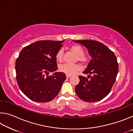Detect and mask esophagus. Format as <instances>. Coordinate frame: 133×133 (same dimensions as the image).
<instances>
[{"label": "esophagus", "instance_id": "obj_1", "mask_svg": "<svg viewBox=\"0 0 133 133\" xmlns=\"http://www.w3.org/2000/svg\"><path fill=\"white\" fill-rule=\"evenodd\" d=\"M71 77V75H66V78H69V77Z\"/></svg>", "mask_w": 133, "mask_h": 133}]
</instances>
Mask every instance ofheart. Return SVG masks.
<instances>
[{
    "label": "heart",
    "mask_w": 133,
    "mask_h": 133,
    "mask_svg": "<svg viewBox=\"0 0 133 133\" xmlns=\"http://www.w3.org/2000/svg\"><path fill=\"white\" fill-rule=\"evenodd\" d=\"M70 49L71 51L77 56V60L81 62H85L87 61V57L83 55L84 50L82 46L78 44H73L70 47ZM63 51L62 49H60L56 53V59L58 62H62L63 60ZM80 69V66L77 64H64L59 67V70L66 75H73L75 74Z\"/></svg>",
    "instance_id": "1"
}]
</instances>
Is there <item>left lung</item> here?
Returning <instances> with one entry per match:
<instances>
[{
	"instance_id": "8db88e82",
	"label": "left lung",
	"mask_w": 133,
	"mask_h": 133,
	"mask_svg": "<svg viewBox=\"0 0 133 133\" xmlns=\"http://www.w3.org/2000/svg\"><path fill=\"white\" fill-rule=\"evenodd\" d=\"M73 41L85 46L92 57L83 72L88 74L89 79L78 76L80 82L76 86V93L85 102L102 100L109 94L116 81L118 71L117 57L109 48L96 40Z\"/></svg>"
}]
</instances>
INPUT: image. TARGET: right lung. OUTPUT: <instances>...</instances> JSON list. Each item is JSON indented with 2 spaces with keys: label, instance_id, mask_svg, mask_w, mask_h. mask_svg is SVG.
I'll return each instance as SVG.
<instances>
[{
  "label": "right lung",
  "instance_id": "right-lung-1",
  "mask_svg": "<svg viewBox=\"0 0 133 133\" xmlns=\"http://www.w3.org/2000/svg\"><path fill=\"white\" fill-rule=\"evenodd\" d=\"M64 41H37L20 52L15 66L17 84L30 100L48 102L60 92L66 75L63 72H55L52 76L48 75L57 70L56 55Z\"/></svg>",
  "mask_w": 133,
  "mask_h": 133
}]
</instances>
